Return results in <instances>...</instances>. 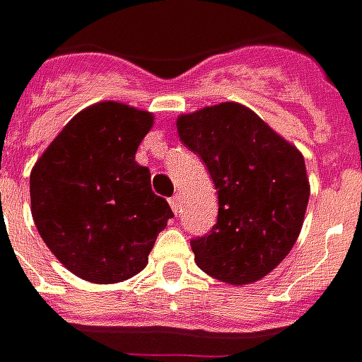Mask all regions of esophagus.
Masks as SVG:
<instances>
[{
	"mask_svg": "<svg viewBox=\"0 0 362 362\" xmlns=\"http://www.w3.org/2000/svg\"><path fill=\"white\" fill-rule=\"evenodd\" d=\"M170 208H172V212L176 214V216H178V214L182 212V208H180V196H172L170 200Z\"/></svg>",
	"mask_w": 362,
	"mask_h": 362,
	"instance_id": "1",
	"label": "esophagus"
}]
</instances>
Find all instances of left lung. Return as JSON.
Wrapping results in <instances>:
<instances>
[{
    "label": "left lung",
    "instance_id": "obj_1",
    "mask_svg": "<svg viewBox=\"0 0 362 362\" xmlns=\"http://www.w3.org/2000/svg\"><path fill=\"white\" fill-rule=\"evenodd\" d=\"M176 130L218 190V222L192 240L196 264L230 285L262 279L301 232L311 192L303 154L240 103L180 115Z\"/></svg>",
    "mask_w": 362,
    "mask_h": 362
}]
</instances>
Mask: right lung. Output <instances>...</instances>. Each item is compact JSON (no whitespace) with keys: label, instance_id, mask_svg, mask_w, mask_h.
<instances>
[{"label":"right lung","instance_id":"right-lung-1","mask_svg":"<svg viewBox=\"0 0 362 362\" xmlns=\"http://www.w3.org/2000/svg\"><path fill=\"white\" fill-rule=\"evenodd\" d=\"M154 124L148 110L95 103L65 124L35 162L29 192L37 232L85 281L119 284L142 272L172 210L134 160Z\"/></svg>","mask_w":362,"mask_h":362}]
</instances>
